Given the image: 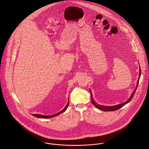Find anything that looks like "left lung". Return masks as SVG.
Here are the masks:
<instances>
[{"instance_id": "left-lung-1", "label": "left lung", "mask_w": 149, "mask_h": 149, "mask_svg": "<svg viewBox=\"0 0 149 149\" xmlns=\"http://www.w3.org/2000/svg\"><path fill=\"white\" fill-rule=\"evenodd\" d=\"M141 69H139V77H138V79L137 81V87L136 88V89L134 90V91L133 92V93H132L131 95V96L130 97V98L125 102V103H122L121 104H118V105H116L115 106H111V107H107V106H104V105H99L97 104V103H96L94 100L93 99L92 97L91 92V100L92 102L93 103V104L98 109L103 111H105V112H107V111H115L116 110H118L119 109H120L121 108H122L123 107H124L125 104H127L129 102H130L131 101V100L133 99L134 95V93H136V91L137 89L138 85V83H139V78H140V76H141ZM91 92V90H90Z\"/></svg>"}]
</instances>
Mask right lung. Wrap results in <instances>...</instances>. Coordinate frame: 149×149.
I'll list each match as a JSON object with an SVG mask.
<instances>
[{
	"instance_id": "right-lung-1",
	"label": "right lung",
	"mask_w": 149,
	"mask_h": 149,
	"mask_svg": "<svg viewBox=\"0 0 149 149\" xmlns=\"http://www.w3.org/2000/svg\"><path fill=\"white\" fill-rule=\"evenodd\" d=\"M68 105H69V102L68 103V104H67V105L65 107V108L62 110V111H61V112H59V113H56V114H55V115H50V116H45V115H38V114H33V116H35V117H38V118H52V117H54V116H57L58 115H59V114H61V113H63V112H64L66 110V109H67V108H68Z\"/></svg>"
}]
</instances>
